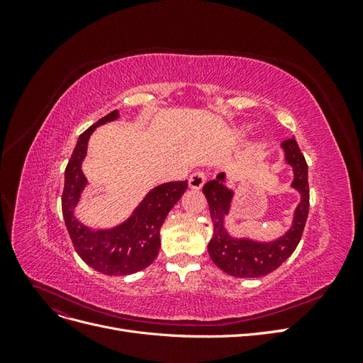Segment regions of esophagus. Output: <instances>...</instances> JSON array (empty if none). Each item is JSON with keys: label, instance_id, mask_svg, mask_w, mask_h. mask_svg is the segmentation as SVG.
Wrapping results in <instances>:
<instances>
[{"label": "esophagus", "instance_id": "34e87169", "mask_svg": "<svg viewBox=\"0 0 363 363\" xmlns=\"http://www.w3.org/2000/svg\"><path fill=\"white\" fill-rule=\"evenodd\" d=\"M206 180H207V174L204 171H195L191 174V177H189V188L201 189Z\"/></svg>", "mask_w": 363, "mask_h": 363}]
</instances>
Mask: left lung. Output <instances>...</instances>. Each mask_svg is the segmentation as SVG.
<instances>
[{
	"mask_svg": "<svg viewBox=\"0 0 363 363\" xmlns=\"http://www.w3.org/2000/svg\"><path fill=\"white\" fill-rule=\"evenodd\" d=\"M286 162L292 164L295 179L292 186L301 194L289 232L271 244L251 242L247 239L230 238L223 227L224 215H227L233 192L225 188L224 174L216 180L207 182L203 192L211 208L213 223V235L208 242V255L218 268L239 279H255L267 276L277 269L298 245L309 213V182H307V163L294 138L281 142Z\"/></svg>",
	"mask_w": 363,
	"mask_h": 363,
	"instance_id": "left-lung-1",
	"label": "left lung"
}]
</instances>
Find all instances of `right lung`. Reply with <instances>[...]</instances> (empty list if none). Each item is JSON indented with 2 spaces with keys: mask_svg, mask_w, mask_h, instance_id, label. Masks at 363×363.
<instances>
[{
  "mask_svg": "<svg viewBox=\"0 0 363 363\" xmlns=\"http://www.w3.org/2000/svg\"><path fill=\"white\" fill-rule=\"evenodd\" d=\"M118 118V111L107 113L80 135L65 169L62 212L77 255L95 271L106 276H127L155 262L160 248V227L174 204L188 189V182H171L152 189L127 223L113 230H89L72 215L86 184L82 160L92 131Z\"/></svg>",
  "mask_w": 363,
  "mask_h": 363,
  "instance_id": "1",
  "label": "right lung"
}]
</instances>
